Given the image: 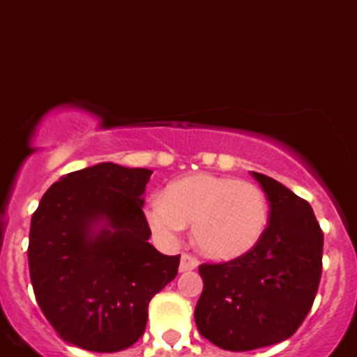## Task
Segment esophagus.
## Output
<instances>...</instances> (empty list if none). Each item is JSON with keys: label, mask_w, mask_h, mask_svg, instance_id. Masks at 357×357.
<instances>
[{"label": "esophagus", "mask_w": 357, "mask_h": 357, "mask_svg": "<svg viewBox=\"0 0 357 357\" xmlns=\"http://www.w3.org/2000/svg\"><path fill=\"white\" fill-rule=\"evenodd\" d=\"M199 261L190 255H183L181 261H179V272H190L194 268H197Z\"/></svg>", "instance_id": "obj_1"}]
</instances>
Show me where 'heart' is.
<instances>
[{
	"label": "heart",
	"mask_w": 357,
	"mask_h": 357,
	"mask_svg": "<svg viewBox=\"0 0 357 357\" xmlns=\"http://www.w3.org/2000/svg\"><path fill=\"white\" fill-rule=\"evenodd\" d=\"M149 227L165 242L194 224V243L211 259H234L249 252L268 224V199L255 183L195 174L167 186L146 208Z\"/></svg>",
	"instance_id": "heart-1"
}]
</instances>
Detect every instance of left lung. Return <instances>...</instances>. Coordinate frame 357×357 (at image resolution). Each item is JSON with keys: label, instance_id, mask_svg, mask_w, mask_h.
<instances>
[{"label": "left lung", "instance_id": "8db88e82", "mask_svg": "<svg viewBox=\"0 0 357 357\" xmlns=\"http://www.w3.org/2000/svg\"><path fill=\"white\" fill-rule=\"evenodd\" d=\"M271 202L265 233L249 252L199 266L204 288L195 324L224 351H252L290 338L313 306L322 275L324 233L310 202L252 172Z\"/></svg>", "mask_w": 357, "mask_h": 357}]
</instances>
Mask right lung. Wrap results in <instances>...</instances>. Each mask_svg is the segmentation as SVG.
Here are the masks:
<instances>
[{"label":"right lung","instance_id":"right-lung-1","mask_svg":"<svg viewBox=\"0 0 357 357\" xmlns=\"http://www.w3.org/2000/svg\"><path fill=\"white\" fill-rule=\"evenodd\" d=\"M153 171L102 162L50 186L31 217L35 298L63 342L117 352L144 335L147 306L178 274L179 255L147 240L142 206Z\"/></svg>","mask_w":357,"mask_h":357}]
</instances>
